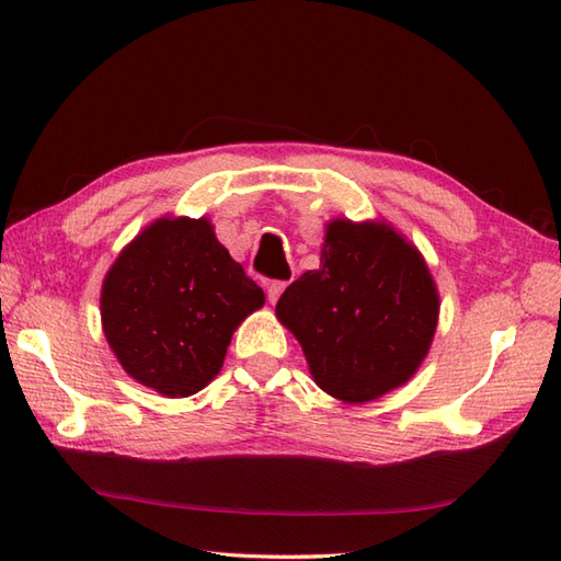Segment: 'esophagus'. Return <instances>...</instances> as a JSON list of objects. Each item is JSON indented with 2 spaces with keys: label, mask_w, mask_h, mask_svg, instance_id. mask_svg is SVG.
<instances>
[{
  "label": "esophagus",
  "mask_w": 561,
  "mask_h": 561,
  "mask_svg": "<svg viewBox=\"0 0 561 561\" xmlns=\"http://www.w3.org/2000/svg\"><path fill=\"white\" fill-rule=\"evenodd\" d=\"M263 286L267 291V301L275 304L277 298L282 296V291L286 289V282H279V279H263Z\"/></svg>",
  "instance_id": "34e87169"
}]
</instances>
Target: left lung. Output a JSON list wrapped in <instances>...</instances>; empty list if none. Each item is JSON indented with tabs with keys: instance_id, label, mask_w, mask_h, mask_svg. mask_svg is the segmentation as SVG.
<instances>
[{
	"instance_id": "obj_1",
	"label": "left lung",
	"mask_w": 561,
	"mask_h": 561,
	"mask_svg": "<svg viewBox=\"0 0 561 561\" xmlns=\"http://www.w3.org/2000/svg\"><path fill=\"white\" fill-rule=\"evenodd\" d=\"M320 270L277 301L324 392L363 403L419 370L437 328V289L421 253L385 225L336 219Z\"/></svg>"
}]
</instances>
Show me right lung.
<instances>
[{
  "label": "right lung",
  "mask_w": 561,
  "mask_h": 561,
  "mask_svg": "<svg viewBox=\"0 0 561 561\" xmlns=\"http://www.w3.org/2000/svg\"><path fill=\"white\" fill-rule=\"evenodd\" d=\"M102 328L124 370L164 397L213 380L239 322L265 294L207 219H160L128 245L102 286Z\"/></svg>",
  "instance_id": "add662e5"
}]
</instances>
